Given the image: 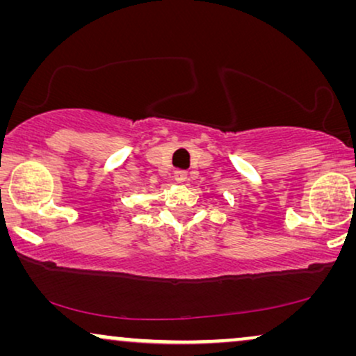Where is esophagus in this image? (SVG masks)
I'll use <instances>...</instances> for the list:
<instances>
[{
  "mask_svg": "<svg viewBox=\"0 0 356 356\" xmlns=\"http://www.w3.org/2000/svg\"><path fill=\"white\" fill-rule=\"evenodd\" d=\"M173 178H175V181L183 183V181H186L188 173L184 172V170H175V172H173Z\"/></svg>",
  "mask_w": 356,
  "mask_h": 356,
  "instance_id": "1",
  "label": "esophagus"
}]
</instances>
